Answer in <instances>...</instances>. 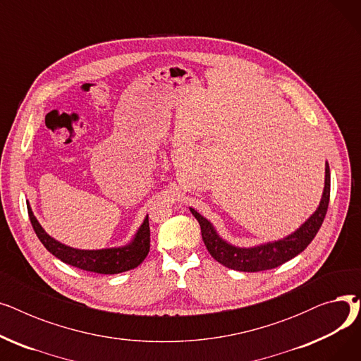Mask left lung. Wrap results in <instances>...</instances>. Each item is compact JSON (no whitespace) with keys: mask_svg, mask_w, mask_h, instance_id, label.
Returning a JSON list of instances; mask_svg holds the SVG:
<instances>
[{"mask_svg":"<svg viewBox=\"0 0 361 361\" xmlns=\"http://www.w3.org/2000/svg\"><path fill=\"white\" fill-rule=\"evenodd\" d=\"M27 214L37 238H39V241L45 245V249L49 253H52L55 257H59L61 262L87 272L114 275L135 269L145 260L150 249V230L147 216L139 228L135 240L128 245H126V247L104 250H78L67 247V245L51 238L33 216L29 203Z\"/></svg>","mask_w":361,"mask_h":361,"instance_id":"obj_1","label":"left lung"}]
</instances>
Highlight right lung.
Listing matches in <instances>:
<instances>
[{"instance_id": "1", "label": "right lung", "mask_w": 361, "mask_h": 361, "mask_svg": "<svg viewBox=\"0 0 361 361\" xmlns=\"http://www.w3.org/2000/svg\"><path fill=\"white\" fill-rule=\"evenodd\" d=\"M325 171H326L325 190L317 211L291 235L274 243L257 245V247L240 249V247H234V245L228 243H225L216 234L212 224L190 207L192 214L200 224L202 238L207 252L211 253V256L215 260L224 264V267L234 271H241V272H260V271L274 269L281 267L282 263L291 260L297 255H300L317 234L328 211L329 196H331V171L328 164Z\"/></svg>"}]
</instances>
